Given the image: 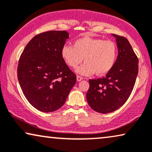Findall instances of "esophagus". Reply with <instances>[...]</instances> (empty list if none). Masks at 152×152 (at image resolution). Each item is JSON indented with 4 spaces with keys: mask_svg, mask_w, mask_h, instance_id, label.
I'll return each instance as SVG.
<instances>
[{
    "mask_svg": "<svg viewBox=\"0 0 152 152\" xmlns=\"http://www.w3.org/2000/svg\"><path fill=\"white\" fill-rule=\"evenodd\" d=\"M76 79H77V81H80V80H83V78L80 76H76Z\"/></svg>",
    "mask_w": 152,
    "mask_h": 152,
    "instance_id": "obj_1",
    "label": "esophagus"
}]
</instances>
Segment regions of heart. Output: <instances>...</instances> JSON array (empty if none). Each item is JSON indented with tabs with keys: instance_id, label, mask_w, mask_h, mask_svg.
Segmentation results:
<instances>
[{
	"instance_id": "obj_1",
	"label": "heart",
	"mask_w": 152,
	"mask_h": 152,
	"mask_svg": "<svg viewBox=\"0 0 152 152\" xmlns=\"http://www.w3.org/2000/svg\"><path fill=\"white\" fill-rule=\"evenodd\" d=\"M117 56L114 42L89 37L77 39L74 45H64L61 50L62 60L69 67H77L84 60L85 63L76 69V72L83 76H90L94 73L97 76L108 74L114 66Z\"/></svg>"
}]
</instances>
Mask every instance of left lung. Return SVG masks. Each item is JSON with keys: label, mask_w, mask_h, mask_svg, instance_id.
<instances>
[{"label": "left lung", "mask_w": 152, "mask_h": 152, "mask_svg": "<svg viewBox=\"0 0 152 152\" xmlns=\"http://www.w3.org/2000/svg\"><path fill=\"white\" fill-rule=\"evenodd\" d=\"M116 38L118 56L112 69L105 77L89 80L86 98L96 112L109 113L123 106L131 94L138 74V59L126 38Z\"/></svg>", "instance_id": "8db88e82"}]
</instances>
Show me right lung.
<instances>
[{"instance_id":"obj_1","label":"right lung","mask_w":152,"mask_h":152,"mask_svg":"<svg viewBox=\"0 0 152 152\" xmlns=\"http://www.w3.org/2000/svg\"><path fill=\"white\" fill-rule=\"evenodd\" d=\"M69 37L64 30L37 35L28 42L19 60L17 77L24 96L42 112L61 108L76 82V74L61 57Z\"/></svg>"}]
</instances>
